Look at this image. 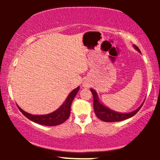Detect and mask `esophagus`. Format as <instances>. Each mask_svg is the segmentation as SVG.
Returning a JSON list of instances; mask_svg holds the SVG:
<instances>
[{
  "label": "esophagus",
  "mask_w": 160,
  "mask_h": 160,
  "mask_svg": "<svg viewBox=\"0 0 160 160\" xmlns=\"http://www.w3.org/2000/svg\"><path fill=\"white\" fill-rule=\"evenodd\" d=\"M83 86L85 87V88H89L90 84H89V83H88V82H84V83L83 84Z\"/></svg>",
  "instance_id": "obj_1"
}]
</instances>
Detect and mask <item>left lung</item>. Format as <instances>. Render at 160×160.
I'll return each instance as SVG.
<instances>
[{"mask_svg": "<svg viewBox=\"0 0 160 160\" xmlns=\"http://www.w3.org/2000/svg\"><path fill=\"white\" fill-rule=\"evenodd\" d=\"M133 47L135 48L137 51L141 53V51H140L139 49H138L136 46L133 45ZM90 91H91L93 97V110H94L95 114H96L97 117H98V118L105 122H121V121L129 118L135 115V114L140 110V108H142V104H144V102H143L136 110L132 111V112H118V111L111 110L109 108L104 105V104L99 101V98H98V93H97V92L95 91L94 90L91 88V89H90Z\"/></svg>", "mask_w": 160, "mask_h": 160, "instance_id": "8db88e82", "label": "left lung"}]
</instances>
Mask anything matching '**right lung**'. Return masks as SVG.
<instances>
[{
    "instance_id": "1",
    "label": "right lung",
    "mask_w": 160,
    "mask_h": 160,
    "mask_svg": "<svg viewBox=\"0 0 160 160\" xmlns=\"http://www.w3.org/2000/svg\"><path fill=\"white\" fill-rule=\"evenodd\" d=\"M79 90H80V87H77V88L72 90L67 98L66 101H64L63 104L57 110L48 114H42V115L31 114L29 113L22 110L18 106V108L21 112L32 122L42 125H47V126H56V125L63 123L66 120L69 118L70 115L71 104H72L74 98L78 93Z\"/></svg>"
}]
</instances>
